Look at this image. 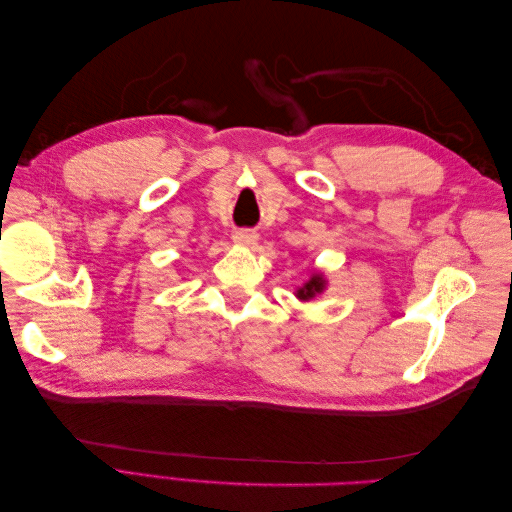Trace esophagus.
Wrapping results in <instances>:
<instances>
[{
  "instance_id": "esophagus-1",
  "label": "esophagus",
  "mask_w": 512,
  "mask_h": 512,
  "mask_svg": "<svg viewBox=\"0 0 512 512\" xmlns=\"http://www.w3.org/2000/svg\"><path fill=\"white\" fill-rule=\"evenodd\" d=\"M232 243L239 245V247H254L258 243V235L254 230L243 228V230H237L235 235H232Z\"/></svg>"
}]
</instances>
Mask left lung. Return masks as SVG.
I'll list each match as a JSON object with an SVG mask.
<instances>
[{"mask_svg":"<svg viewBox=\"0 0 512 512\" xmlns=\"http://www.w3.org/2000/svg\"><path fill=\"white\" fill-rule=\"evenodd\" d=\"M324 290H327V277H324L322 271L314 269L312 273H309L307 280L301 286H297V290H294V297L307 303V301L316 299V294H322Z\"/></svg>","mask_w":512,"mask_h":512,"instance_id":"left-lung-1","label":"left lung"}]
</instances>
